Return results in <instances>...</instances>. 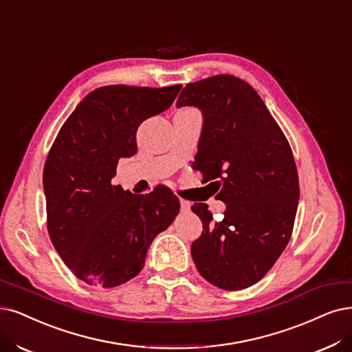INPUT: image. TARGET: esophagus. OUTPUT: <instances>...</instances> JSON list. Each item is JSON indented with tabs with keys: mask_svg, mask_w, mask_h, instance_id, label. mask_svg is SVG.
I'll list each match as a JSON object with an SVG mask.
<instances>
[{
	"mask_svg": "<svg viewBox=\"0 0 352 352\" xmlns=\"http://www.w3.org/2000/svg\"><path fill=\"white\" fill-rule=\"evenodd\" d=\"M179 204H181V210H183V212H188V210H190V207H191L190 201L181 199V200H179Z\"/></svg>",
	"mask_w": 352,
	"mask_h": 352,
	"instance_id": "1",
	"label": "esophagus"
}]
</instances>
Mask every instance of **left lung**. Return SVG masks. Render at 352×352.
<instances>
[{
    "mask_svg": "<svg viewBox=\"0 0 352 352\" xmlns=\"http://www.w3.org/2000/svg\"><path fill=\"white\" fill-rule=\"evenodd\" d=\"M203 113L196 169L219 179L226 204L214 222L204 203L191 210L203 222L191 255L201 277L223 290L258 283L287 246L298 204L293 152L256 91L233 75L187 84L177 107Z\"/></svg>",
    "mask_w": 352,
    "mask_h": 352,
    "instance_id": "1",
    "label": "left lung"
}]
</instances>
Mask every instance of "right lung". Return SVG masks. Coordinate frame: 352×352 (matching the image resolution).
<instances>
[{
    "mask_svg": "<svg viewBox=\"0 0 352 352\" xmlns=\"http://www.w3.org/2000/svg\"><path fill=\"white\" fill-rule=\"evenodd\" d=\"M183 85L100 87L76 106L43 168L47 230L74 274L89 285L117 287L145 265L149 245L179 212L165 187L146 196L113 186L120 158L138 151L136 130L165 111Z\"/></svg>",
    "mask_w": 352,
    "mask_h": 352,
    "instance_id": "right-lung-1",
    "label": "right lung"
}]
</instances>
